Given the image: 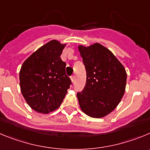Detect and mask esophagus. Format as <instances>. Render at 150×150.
<instances>
[{
	"instance_id": "34e87169",
	"label": "esophagus",
	"mask_w": 150,
	"mask_h": 150,
	"mask_svg": "<svg viewBox=\"0 0 150 150\" xmlns=\"http://www.w3.org/2000/svg\"><path fill=\"white\" fill-rule=\"evenodd\" d=\"M71 81H72V83L75 81V76H71Z\"/></svg>"
}]
</instances>
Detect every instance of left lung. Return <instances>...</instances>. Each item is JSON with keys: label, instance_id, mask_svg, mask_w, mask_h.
<instances>
[{"label": "left lung", "instance_id": "1", "mask_svg": "<svg viewBox=\"0 0 150 150\" xmlns=\"http://www.w3.org/2000/svg\"><path fill=\"white\" fill-rule=\"evenodd\" d=\"M86 67V86L77 94L81 110L88 116L100 118L117 107L125 92L127 72L109 49L99 43L78 45Z\"/></svg>", "mask_w": 150, "mask_h": 150}]
</instances>
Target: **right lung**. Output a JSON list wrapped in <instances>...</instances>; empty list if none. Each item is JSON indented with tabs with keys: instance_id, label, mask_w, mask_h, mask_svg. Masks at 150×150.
I'll list each match as a JSON object with an SVG mask.
<instances>
[{
	"instance_id": "obj_1",
	"label": "right lung",
	"mask_w": 150,
	"mask_h": 150,
	"mask_svg": "<svg viewBox=\"0 0 150 150\" xmlns=\"http://www.w3.org/2000/svg\"><path fill=\"white\" fill-rule=\"evenodd\" d=\"M67 43L52 40L25 60L19 73L25 100L38 113L48 114L61 106L71 81L61 54Z\"/></svg>"
}]
</instances>
